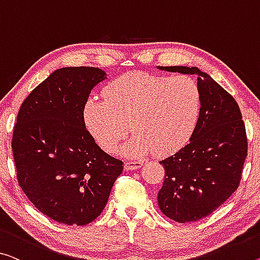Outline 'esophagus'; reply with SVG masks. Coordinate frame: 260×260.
<instances>
[{"label":"esophagus","mask_w":260,"mask_h":260,"mask_svg":"<svg viewBox=\"0 0 260 260\" xmlns=\"http://www.w3.org/2000/svg\"><path fill=\"white\" fill-rule=\"evenodd\" d=\"M143 165V161L141 160H131V161H126L124 164V169L126 171H133V170H137Z\"/></svg>","instance_id":"obj_1"}]
</instances>
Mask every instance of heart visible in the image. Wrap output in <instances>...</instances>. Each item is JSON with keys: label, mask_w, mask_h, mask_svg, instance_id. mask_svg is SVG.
<instances>
[{"label": "heart", "mask_w": 260, "mask_h": 260, "mask_svg": "<svg viewBox=\"0 0 260 260\" xmlns=\"http://www.w3.org/2000/svg\"><path fill=\"white\" fill-rule=\"evenodd\" d=\"M103 98L86 102L85 124L108 152L127 135L130 124L136 136L119 150L125 155L179 150L193 134L201 107L199 87L187 75L133 72L107 85Z\"/></svg>", "instance_id": "obj_1"}]
</instances>
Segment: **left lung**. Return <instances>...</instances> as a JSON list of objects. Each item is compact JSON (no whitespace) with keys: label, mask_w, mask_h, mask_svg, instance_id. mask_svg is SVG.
Segmentation results:
<instances>
[{"label":"left lung","mask_w":260,"mask_h":260,"mask_svg":"<svg viewBox=\"0 0 260 260\" xmlns=\"http://www.w3.org/2000/svg\"><path fill=\"white\" fill-rule=\"evenodd\" d=\"M159 70L194 74L201 108L189 143L160 160L165 180L158 205L173 221L194 222L208 216L238 188L247 155V138L235 99L198 67L158 66Z\"/></svg>","instance_id":"1"}]
</instances>
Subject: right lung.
<instances>
[{
  "mask_svg": "<svg viewBox=\"0 0 260 260\" xmlns=\"http://www.w3.org/2000/svg\"><path fill=\"white\" fill-rule=\"evenodd\" d=\"M106 79L98 67L59 69L19 108L11 142L18 183L36 208L62 224L93 222L123 171L83 119L91 89Z\"/></svg>",
  "mask_w": 260,
  "mask_h": 260,
  "instance_id": "add662e5",
  "label": "right lung"
}]
</instances>
